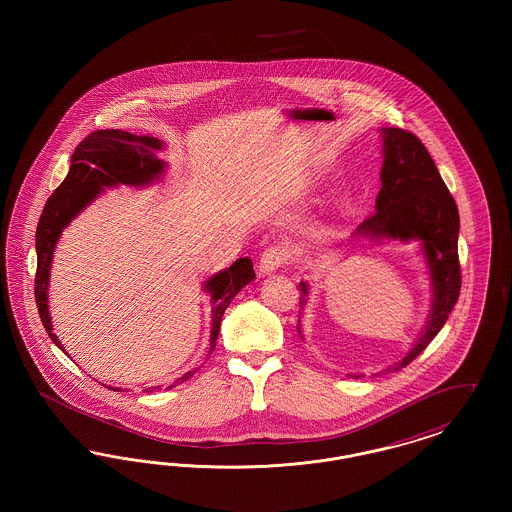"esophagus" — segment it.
<instances>
[{"label":"esophagus","instance_id":"1","mask_svg":"<svg viewBox=\"0 0 512 512\" xmlns=\"http://www.w3.org/2000/svg\"><path fill=\"white\" fill-rule=\"evenodd\" d=\"M288 261V249L282 245H272L263 251L261 259H259V274L267 276L276 272L278 268L282 267Z\"/></svg>","mask_w":512,"mask_h":512}]
</instances>
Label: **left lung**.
<instances>
[{
    "label": "left lung",
    "instance_id": "obj_1",
    "mask_svg": "<svg viewBox=\"0 0 512 512\" xmlns=\"http://www.w3.org/2000/svg\"><path fill=\"white\" fill-rule=\"evenodd\" d=\"M380 138L384 161L376 213L359 224L353 238L374 244L418 242L432 288L428 320L405 357L386 368L393 372L409 365L438 336L459 299L461 267L457 242L461 220L457 203L424 144L411 132L391 126L380 128ZM299 290V305L303 309L309 295V282H301ZM297 332L301 334L299 324ZM347 376L361 378L363 374Z\"/></svg>",
    "mask_w": 512,
    "mask_h": 512
}]
</instances>
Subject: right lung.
<instances>
[{
  "label": "right lung",
  "mask_w": 512,
  "mask_h": 512,
  "mask_svg": "<svg viewBox=\"0 0 512 512\" xmlns=\"http://www.w3.org/2000/svg\"><path fill=\"white\" fill-rule=\"evenodd\" d=\"M165 147V142L153 136H136L117 128H107L92 132L84 142H80L71 157V169L61 182V186L51 194L42 217L36 228V303L42 324L51 341L65 351L59 338L53 334L49 315V274L53 251L63 230L76 219L88 205H92L99 195L109 188L132 186L146 188L159 182L167 171V163L157 157ZM255 280V270L249 257L238 259L232 267L224 268L203 282V292L211 295V351L219 338L220 320L228 309L230 301ZM67 353V351H65ZM197 372L190 370L176 384L190 380ZM111 388V386H107ZM119 391L121 388H111ZM159 390V386L144 391Z\"/></svg>",
  "instance_id": "obj_1"
}]
</instances>
